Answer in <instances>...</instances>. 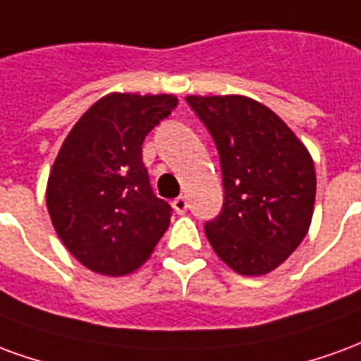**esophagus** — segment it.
<instances>
[{
  "instance_id": "1",
  "label": "esophagus",
  "mask_w": 361,
  "mask_h": 361,
  "mask_svg": "<svg viewBox=\"0 0 361 361\" xmlns=\"http://www.w3.org/2000/svg\"><path fill=\"white\" fill-rule=\"evenodd\" d=\"M173 208H175L176 214H185L186 209H188V200H186L185 196H178L173 200Z\"/></svg>"
}]
</instances>
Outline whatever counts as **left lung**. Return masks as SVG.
<instances>
[{
	"label": "left lung",
	"mask_w": 361,
	"mask_h": 361,
	"mask_svg": "<svg viewBox=\"0 0 361 361\" xmlns=\"http://www.w3.org/2000/svg\"><path fill=\"white\" fill-rule=\"evenodd\" d=\"M212 135L224 206L204 231L217 257L245 276L280 267L307 235L317 178L295 134L264 104L239 94L186 97Z\"/></svg>",
	"instance_id": "obj_1"
}]
</instances>
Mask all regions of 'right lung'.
I'll use <instances>...</instances> for the list:
<instances>
[{"label": "right lung", "instance_id": "1", "mask_svg": "<svg viewBox=\"0 0 361 361\" xmlns=\"http://www.w3.org/2000/svg\"><path fill=\"white\" fill-rule=\"evenodd\" d=\"M175 106L171 94H106L66 137L46 204L66 249L89 270L130 274L167 231L173 208L153 192L142 145Z\"/></svg>", "mask_w": 361, "mask_h": 361}]
</instances>
